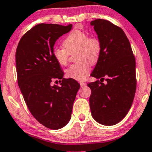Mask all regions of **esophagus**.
<instances>
[{
	"label": "esophagus",
	"instance_id": "1",
	"mask_svg": "<svg viewBox=\"0 0 152 152\" xmlns=\"http://www.w3.org/2000/svg\"><path fill=\"white\" fill-rule=\"evenodd\" d=\"M80 85L81 87H84V86L86 85V83H85V82H80Z\"/></svg>",
	"mask_w": 152,
	"mask_h": 152
}]
</instances>
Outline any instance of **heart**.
I'll list each match as a JSON object with an SVG mask.
<instances>
[{
    "label": "heart",
    "instance_id": "b5f03b06",
    "mask_svg": "<svg viewBox=\"0 0 152 152\" xmlns=\"http://www.w3.org/2000/svg\"><path fill=\"white\" fill-rule=\"evenodd\" d=\"M65 48L54 47L52 55L59 65H67L69 55L76 51L75 60L66 70L65 76L69 79L82 81L88 76L91 65L98 62L102 50L99 38L90 37L88 34L79 30L72 31L63 40Z\"/></svg>",
    "mask_w": 152,
    "mask_h": 152
}]
</instances>
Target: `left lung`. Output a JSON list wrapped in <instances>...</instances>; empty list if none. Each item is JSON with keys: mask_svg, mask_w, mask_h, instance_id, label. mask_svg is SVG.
<instances>
[{"mask_svg": "<svg viewBox=\"0 0 152 152\" xmlns=\"http://www.w3.org/2000/svg\"><path fill=\"white\" fill-rule=\"evenodd\" d=\"M102 45L99 59L91 76L97 80L87 86L91 90L90 107L98 123H119L131 108L135 94V59L126 35L110 21H91ZM104 80H107L103 83Z\"/></svg>", "mask_w": 152, "mask_h": 152, "instance_id": "obj_1", "label": "left lung"}]
</instances>
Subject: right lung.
Returning a JSON list of instances; mask_svg holds the SVG:
<instances>
[{
  "instance_id": "1",
  "label": "right lung",
  "mask_w": 152,
  "mask_h": 152,
  "mask_svg": "<svg viewBox=\"0 0 152 152\" xmlns=\"http://www.w3.org/2000/svg\"><path fill=\"white\" fill-rule=\"evenodd\" d=\"M71 24H37L21 37L16 50L18 83L32 115L50 129L65 126L71 118L80 85L63 78L60 65L52 55L56 39L70 31ZM59 79L61 86L50 85Z\"/></svg>"
}]
</instances>
